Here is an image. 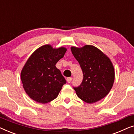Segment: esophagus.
<instances>
[{"label": "esophagus", "instance_id": "34e87169", "mask_svg": "<svg viewBox=\"0 0 134 134\" xmlns=\"http://www.w3.org/2000/svg\"><path fill=\"white\" fill-rule=\"evenodd\" d=\"M72 77H68L66 79V81L68 83H71V81H72Z\"/></svg>", "mask_w": 134, "mask_h": 134}]
</instances>
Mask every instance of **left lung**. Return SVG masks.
I'll return each mask as SVG.
<instances>
[{
  "label": "left lung",
  "mask_w": 134,
  "mask_h": 134,
  "mask_svg": "<svg viewBox=\"0 0 134 134\" xmlns=\"http://www.w3.org/2000/svg\"><path fill=\"white\" fill-rule=\"evenodd\" d=\"M71 50L83 72L81 85L74 87L77 96L88 104L105 98L115 80V69L110 59L92 45L72 46Z\"/></svg>",
  "instance_id": "1"
}]
</instances>
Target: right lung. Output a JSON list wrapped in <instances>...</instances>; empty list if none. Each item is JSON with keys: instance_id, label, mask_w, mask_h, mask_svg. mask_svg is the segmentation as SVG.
Segmentation results:
<instances>
[{"instance_id": "1", "label": "right lung", "mask_w": 134, "mask_h": 134, "mask_svg": "<svg viewBox=\"0 0 134 134\" xmlns=\"http://www.w3.org/2000/svg\"><path fill=\"white\" fill-rule=\"evenodd\" d=\"M66 48L42 46L31 55L21 72L25 93L35 101L46 104L58 96L66 80L56 63L63 57Z\"/></svg>"}]
</instances>
